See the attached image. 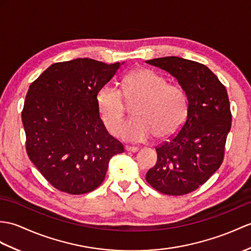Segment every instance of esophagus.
<instances>
[{"mask_svg": "<svg viewBox=\"0 0 251 251\" xmlns=\"http://www.w3.org/2000/svg\"><path fill=\"white\" fill-rule=\"evenodd\" d=\"M125 150L127 151V152L136 153V152H138V151H139V148H137V147H129V145H126Z\"/></svg>", "mask_w": 251, "mask_h": 251, "instance_id": "obj_1", "label": "esophagus"}]
</instances>
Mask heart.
Here are the masks:
<instances>
[{
	"label": "heart",
	"mask_w": 251,
	"mask_h": 251,
	"mask_svg": "<svg viewBox=\"0 0 251 251\" xmlns=\"http://www.w3.org/2000/svg\"><path fill=\"white\" fill-rule=\"evenodd\" d=\"M136 102L133 118L116 133L126 141L143 142L154 136L171 138L183 127L188 114V98L182 86L152 69L141 68L125 75L122 90L112 83L103 84L96 94V106L103 125L114 132L126 113L125 99Z\"/></svg>",
	"instance_id": "heart-1"
}]
</instances>
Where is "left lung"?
<instances>
[{
	"label": "left lung",
	"instance_id": "left-lung-1",
	"mask_svg": "<svg viewBox=\"0 0 251 251\" xmlns=\"http://www.w3.org/2000/svg\"><path fill=\"white\" fill-rule=\"evenodd\" d=\"M176 77L188 98L183 127L169 141L156 147L157 162L147 182L169 196H183L199 188L223 164L232 114L228 93L205 65L178 56L145 61Z\"/></svg>",
	"mask_w": 251,
	"mask_h": 251
}]
</instances>
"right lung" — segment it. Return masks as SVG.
Instances as JSON below:
<instances>
[{
    "instance_id": "obj_1",
    "label": "right lung",
    "mask_w": 251,
    "mask_h": 251,
    "mask_svg": "<svg viewBox=\"0 0 251 251\" xmlns=\"http://www.w3.org/2000/svg\"><path fill=\"white\" fill-rule=\"evenodd\" d=\"M120 63L75 59L52 64L32 82L22 110L28 158L54 188L83 195L100 185L124 152L99 116L96 94Z\"/></svg>"
}]
</instances>
